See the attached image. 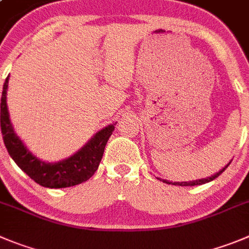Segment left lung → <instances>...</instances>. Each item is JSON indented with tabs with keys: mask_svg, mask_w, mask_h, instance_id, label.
<instances>
[{
	"mask_svg": "<svg viewBox=\"0 0 249 249\" xmlns=\"http://www.w3.org/2000/svg\"><path fill=\"white\" fill-rule=\"evenodd\" d=\"M230 162H231V161H230ZM230 162H229V164L226 165V166L224 167V169H222V170H220L219 172H216V174H215V175H213V176H210V177H207V178H200V179H196V181H189V182H169V181H166V179H164V182H166L167 184H175V186H199V184H204V183H208V182L213 181V179H215V178H216L217 176H220V175H221L222 172L225 171V169H226V167L229 166V165H230Z\"/></svg>",
	"mask_w": 249,
	"mask_h": 249,
	"instance_id": "8db88e82",
	"label": "left lung"
}]
</instances>
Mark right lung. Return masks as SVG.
Instances as JSON below:
<instances>
[{
	"label": "right lung",
	"mask_w": 249,
	"mask_h": 249,
	"mask_svg": "<svg viewBox=\"0 0 249 249\" xmlns=\"http://www.w3.org/2000/svg\"><path fill=\"white\" fill-rule=\"evenodd\" d=\"M9 75L3 84L1 98V132L4 145L18 166L40 186L47 188H66L88 181L98 170L103 159L105 145L115 129V124H108L99 131L74 155L58 162H45L33 155L17 136L9 120L7 107V88Z\"/></svg>",
	"instance_id": "right-lung-1"
}]
</instances>
